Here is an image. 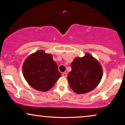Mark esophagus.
Instances as JSON below:
<instances>
[{"instance_id":"esophagus-1","label":"esophagus","mask_w":125,"mask_h":125,"mask_svg":"<svg viewBox=\"0 0 125 125\" xmlns=\"http://www.w3.org/2000/svg\"><path fill=\"white\" fill-rule=\"evenodd\" d=\"M62 75L63 77H66L67 76V73H66V72H64L62 74Z\"/></svg>"}]
</instances>
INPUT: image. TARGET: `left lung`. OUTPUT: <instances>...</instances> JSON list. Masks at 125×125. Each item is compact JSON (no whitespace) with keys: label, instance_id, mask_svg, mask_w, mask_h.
Listing matches in <instances>:
<instances>
[{"label":"left lung","instance_id":"obj_1","mask_svg":"<svg viewBox=\"0 0 125 125\" xmlns=\"http://www.w3.org/2000/svg\"><path fill=\"white\" fill-rule=\"evenodd\" d=\"M71 66L72 71L68 73V80L75 93L80 94L88 93L96 88L101 80V66L90 54L76 58Z\"/></svg>","mask_w":125,"mask_h":125}]
</instances>
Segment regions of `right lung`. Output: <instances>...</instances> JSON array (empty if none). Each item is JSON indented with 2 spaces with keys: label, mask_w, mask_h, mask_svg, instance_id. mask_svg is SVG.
<instances>
[{
  "label": "right lung",
  "mask_w": 125,
  "mask_h": 125,
  "mask_svg": "<svg viewBox=\"0 0 125 125\" xmlns=\"http://www.w3.org/2000/svg\"><path fill=\"white\" fill-rule=\"evenodd\" d=\"M23 73L28 84L39 91H48L53 86L61 77L56 63L52 56L39 51L25 60Z\"/></svg>",
  "instance_id": "1"
}]
</instances>
